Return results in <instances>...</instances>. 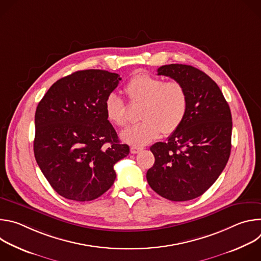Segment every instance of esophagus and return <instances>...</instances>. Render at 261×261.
<instances>
[{
    "label": "esophagus",
    "mask_w": 261,
    "mask_h": 261,
    "mask_svg": "<svg viewBox=\"0 0 261 261\" xmlns=\"http://www.w3.org/2000/svg\"><path fill=\"white\" fill-rule=\"evenodd\" d=\"M143 148L140 146H131L130 147V152L131 154H138L140 151H142Z\"/></svg>",
    "instance_id": "obj_1"
}]
</instances>
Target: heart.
Here are the masks:
<instances>
[{"mask_svg":"<svg viewBox=\"0 0 261 261\" xmlns=\"http://www.w3.org/2000/svg\"><path fill=\"white\" fill-rule=\"evenodd\" d=\"M125 92L132 102H142L139 124L121 133V138L132 145H143L156 139L162 132H175L187 115L189 98L185 87L177 81L164 82L147 73H136L125 86ZM107 121L117 127L127 124L126 106L116 94H109L104 101Z\"/></svg>","mask_w":261,"mask_h":261,"instance_id":"heart-1","label":"heart"}]
</instances>
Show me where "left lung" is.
Instances as JSON below:
<instances>
[{"mask_svg": "<svg viewBox=\"0 0 261 261\" xmlns=\"http://www.w3.org/2000/svg\"><path fill=\"white\" fill-rule=\"evenodd\" d=\"M158 75L179 82L189 106L179 128L165 142L151 146L155 156L146 179L160 196L187 201L202 195L225 168L231 151L232 119L217 84L199 69L182 64L164 65Z\"/></svg>", "mask_w": 261, "mask_h": 261, "instance_id": "left-lung-1", "label": "left lung"}]
</instances>
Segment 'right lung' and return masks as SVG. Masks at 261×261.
Returning <instances> with one entry per match:
<instances>
[{
	"mask_svg": "<svg viewBox=\"0 0 261 261\" xmlns=\"http://www.w3.org/2000/svg\"><path fill=\"white\" fill-rule=\"evenodd\" d=\"M121 80L105 70L76 71L56 82L37 106L35 159L67 199L100 197L115 182V164L130 152L104 113L106 97Z\"/></svg>",
	"mask_w": 261,
	"mask_h": 261,
	"instance_id": "obj_1",
	"label": "right lung"
}]
</instances>
